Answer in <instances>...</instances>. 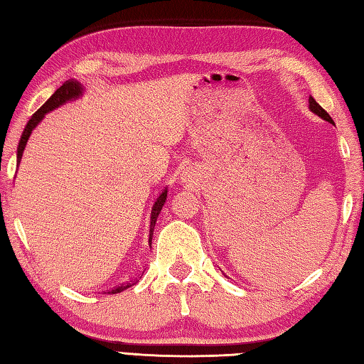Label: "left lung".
Here are the masks:
<instances>
[{"instance_id": "obj_1", "label": "left lung", "mask_w": 364, "mask_h": 364, "mask_svg": "<svg viewBox=\"0 0 364 364\" xmlns=\"http://www.w3.org/2000/svg\"><path fill=\"white\" fill-rule=\"evenodd\" d=\"M308 103H310V111H313L316 115H319L321 119H323V120H327L328 123H331V125H335V122L331 120V117L328 115V112L323 109V107L316 102V100L313 98V97H310V100H308Z\"/></svg>"}]
</instances>
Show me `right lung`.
<instances>
[{
    "label": "right lung",
    "mask_w": 364,
    "mask_h": 364,
    "mask_svg": "<svg viewBox=\"0 0 364 364\" xmlns=\"http://www.w3.org/2000/svg\"><path fill=\"white\" fill-rule=\"evenodd\" d=\"M82 90H84V87L81 86L78 81L68 80L56 92H54V94L48 100H46V103L41 107V109H37L33 114V117H31L29 122L26 123L25 131H23L21 139H20V142H18V149H17V162H18V164H20V161H21V154H23V151H25V146H26V142H28L31 133H33V129L45 117V114L53 111V109H56V107H59L60 105H64L65 102H70V100H73V98L81 97L82 95ZM166 200H167V189L162 191L161 194H159V197L154 200V203H153L151 215H150V239H149L150 245H151V237H153L154 225H156V219H158V215H159V213L162 210V206H164V203H166ZM133 284L134 283L120 284V286H117V288H114L111 291V294H117V292L125 291V289L129 288V286H133Z\"/></svg>",
    "instance_id": "obj_1"
}]
</instances>
